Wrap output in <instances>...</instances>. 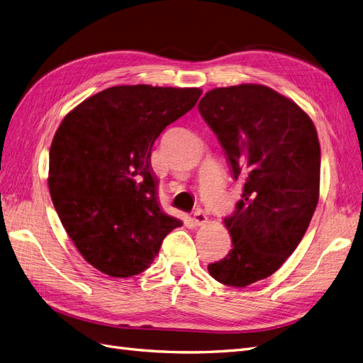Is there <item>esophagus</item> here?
<instances>
[{
  "label": "esophagus",
  "instance_id": "34e87169",
  "mask_svg": "<svg viewBox=\"0 0 363 363\" xmlns=\"http://www.w3.org/2000/svg\"><path fill=\"white\" fill-rule=\"evenodd\" d=\"M194 221L196 225H203L204 223H207V215L204 213L203 208H196L194 212Z\"/></svg>",
  "mask_w": 363,
  "mask_h": 363
}]
</instances>
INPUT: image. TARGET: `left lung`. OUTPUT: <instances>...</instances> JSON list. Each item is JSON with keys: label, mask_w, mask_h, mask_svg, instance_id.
<instances>
[{"label": "left lung", "mask_w": 363, "mask_h": 363, "mask_svg": "<svg viewBox=\"0 0 363 363\" xmlns=\"http://www.w3.org/2000/svg\"><path fill=\"white\" fill-rule=\"evenodd\" d=\"M199 111L244 184L224 219L232 250L207 269L219 283L245 288L276 272L309 227L320 199V140L303 108L263 84L216 87Z\"/></svg>", "instance_id": "8db88e82"}]
</instances>
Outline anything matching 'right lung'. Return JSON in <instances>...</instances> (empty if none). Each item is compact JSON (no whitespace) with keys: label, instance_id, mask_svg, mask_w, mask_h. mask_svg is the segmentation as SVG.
Masks as SVG:
<instances>
[{"label":"right lung","instance_id":"obj_1","mask_svg":"<svg viewBox=\"0 0 363 363\" xmlns=\"http://www.w3.org/2000/svg\"><path fill=\"white\" fill-rule=\"evenodd\" d=\"M200 96L199 87L113 86L72 108L54 135L52 204L80 255L107 276L145 271L183 224L160 208L151 148Z\"/></svg>","mask_w":363,"mask_h":363}]
</instances>
